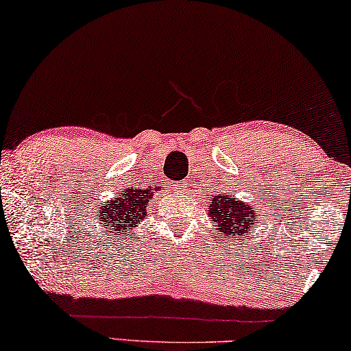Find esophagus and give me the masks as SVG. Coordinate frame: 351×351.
Segmentation results:
<instances>
[{"mask_svg": "<svg viewBox=\"0 0 351 351\" xmlns=\"http://www.w3.org/2000/svg\"><path fill=\"white\" fill-rule=\"evenodd\" d=\"M185 185H186V182H183V180L176 183V186H177V188H180V190H183V188H185Z\"/></svg>", "mask_w": 351, "mask_h": 351, "instance_id": "esophagus-1", "label": "esophagus"}]
</instances>
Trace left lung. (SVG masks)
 Returning a JSON list of instances; mask_svg holds the SVG:
<instances>
[{"label":"left lung","instance_id":"8db88e82","mask_svg":"<svg viewBox=\"0 0 351 351\" xmlns=\"http://www.w3.org/2000/svg\"><path fill=\"white\" fill-rule=\"evenodd\" d=\"M208 218L217 224L221 239H237L246 240V235L254 232L252 224L258 219L256 208L251 204L240 201L239 197L232 196L230 193H221L210 199Z\"/></svg>","mask_w":351,"mask_h":351}]
</instances>
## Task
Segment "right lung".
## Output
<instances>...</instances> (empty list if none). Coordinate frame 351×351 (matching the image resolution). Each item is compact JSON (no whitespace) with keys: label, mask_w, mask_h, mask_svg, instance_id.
<instances>
[{"label":"right lung","mask_w":351,"mask_h":351,"mask_svg":"<svg viewBox=\"0 0 351 351\" xmlns=\"http://www.w3.org/2000/svg\"><path fill=\"white\" fill-rule=\"evenodd\" d=\"M157 191H160V186L155 191L152 186H128L117 193L114 199L101 204L99 212H95L97 219L100 221L101 234L121 237L134 232L147 215L149 204L152 201L154 193Z\"/></svg>","instance_id":"add662e5"}]
</instances>
